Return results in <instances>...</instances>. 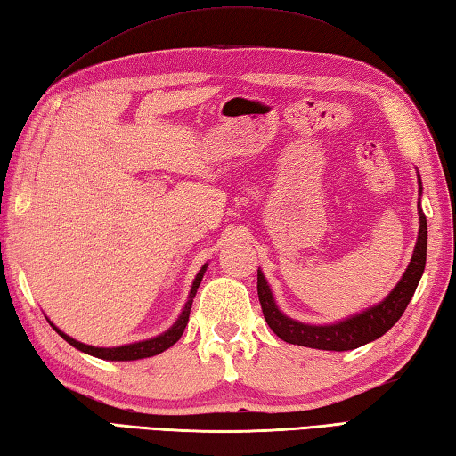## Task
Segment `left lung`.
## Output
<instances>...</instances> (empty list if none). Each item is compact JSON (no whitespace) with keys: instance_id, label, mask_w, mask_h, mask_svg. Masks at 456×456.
<instances>
[{"instance_id":"8db88e82","label":"left lung","mask_w":456,"mask_h":456,"mask_svg":"<svg viewBox=\"0 0 456 456\" xmlns=\"http://www.w3.org/2000/svg\"><path fill=\"white\" fill-rule=\"evenodd\" d=\"M420 183V178H419ZM422 190V188H420ZM419 216H420V226H419V240L414 246V254L409 268L403 274L401 282L396 284V289L388 294L385 302H380L379 306H372L364 310L362 314H356L348 321H342L337 324H326V326H314V324H302L292 321V318L284 316L281 310L276 308L273 292H270L266 278L262 276L258 270V298L262 306V314H265L266 322L278 338L290 345L318 348V350H353L380 338L382 334L388 332L396 324L398 318L409 306L414 290H417L419 281L422 273H425L427 265V216L420 210L419 204Z\"/></svg>"}]
</instances>
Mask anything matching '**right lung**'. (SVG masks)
I'll return each mask as SVG.
<instances>
[{
	"mask_svg": "<svg viewBox=\"0 0 456 456\" xmlns=\"http://www.w3.org/2000/svg\"><path fill=\"white\" fill-rule=\"evenodd\" d=\"M206 273V265L202 266V270H200L194 284H191V290H190V297H188V302L186 306H183L182 314L178 321H175V324L172 326L170 330H166L164 334H159V337L156 338H150V340H143V342H135V345H126V346H118V348H95V346H87L84 345V342H77L74 338H69L68 334H63L61 330L55 329V332L60 334V337L69 342L71 346L82 350V353L86 354H92L95 358H103V361H138V358H148V356H156L159 353H164L166 348H170L172 345H175V342L180 340V337L183 334V329H186L188 324V318H190V308H191V302H194V297H196V290L200 282H202V276Z\"/></svg>",
	"mask_w": 456,
	"mask_h": 456,
	"instance_id": "right-lung-1",
	"label": "right lung"
}]
</instances>
